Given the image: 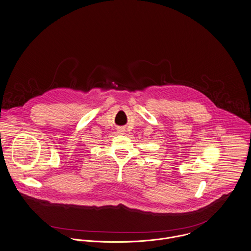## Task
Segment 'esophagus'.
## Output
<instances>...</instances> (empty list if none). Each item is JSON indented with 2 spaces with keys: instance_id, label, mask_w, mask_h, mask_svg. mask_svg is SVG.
<instances>
[{
  "instance_id": "obj_1",
  "label": "esophagus",
  "mask_w": 251,
  "mask_h": 251,
  "mask_svg": "<svg viewBox=\"0 0 251 251\" xmlns=\"http://www.w3.org/2000/svg\"><path fill=\"white\" fill-rule=\"evenodd\" d=\"M124 132H125V129H119V133H121V134H124Z\"/></svg>"
}]
</instances>
